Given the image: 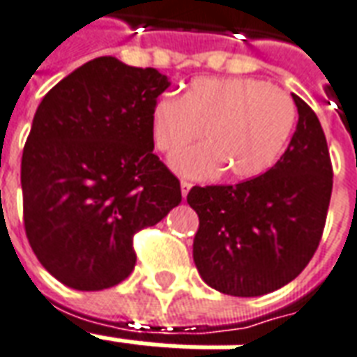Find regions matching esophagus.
<instances>
[{
    "instance_id": "34e87169",
    "label": "esophagus",
    "mask_w": 357,
    "mask_h": 357,
    "mask_svg": "<svg viewBox=\"0 0 357 357\" xmlns=\"http://www.w3.org/2000/svg\"><path fill=\"white\" fill-rule=\"evenodd\" d=\"M190 187H192V183H189V181H181V197L187 198Z\"/></svg>"
}]
</instances>
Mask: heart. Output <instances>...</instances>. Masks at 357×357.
<instances>
[{
    "instance_id": "obj_1",
    "label": "heart",
    "mask_w": 357,
    "mask_h": 357,
    "mask_svg": "<svg viewBox=\"0 0 357 357\" xmlns=\"http://www.w3.org/2000/svg\"><path fill=\"white\" fill-rule=\"evenodd\" d=\"M298 108L290 95L245 76L195 78L181 99L167 93L149 114L155 149L172 155L203 130L206 144L174 155L170 165L187 178H213L227 170L249 181L275 165L296 129Z\"/></svg>"
}]
</instances>
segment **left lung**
Segmentation results:
<instances>
[{"label":"left lung","mask_w":357,"mask_h":357,"mask_svg":"<svg viewBox=\"0 0 357 357\" xmlns=\"http://www.w3.org/2000/svg\"><path fill=\"white\" fill-rule=\"evenodd\" d=\"M298 127L268 172L238 185L192 187L198 213L192 258L206 284L255 298L284 287L305 269L322 239L333 168L317 114L294 95Z\"/></svg>","instance_id":"8db88e82"}]
</instances>
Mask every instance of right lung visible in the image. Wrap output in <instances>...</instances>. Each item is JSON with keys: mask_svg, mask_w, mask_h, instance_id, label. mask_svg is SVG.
<instances>
[{"mask_svg": "<svg viewBox=\"0 0 357 357\" xmlns=\"http://www.w3.org/2000/svg\"><path fill=\"white\" fill-rule=\"evenodd\" d=\"M170 82L157 69L95 58L40 100L22 153L24 228L48 273L76 290L116 287L132 238L181 202L153 153L149 114Z\"/></svg>", "mask_w": 357, "mask_h": 357, "instance_id": "right-lung-1", "label": "right lung"}]
</instances>
